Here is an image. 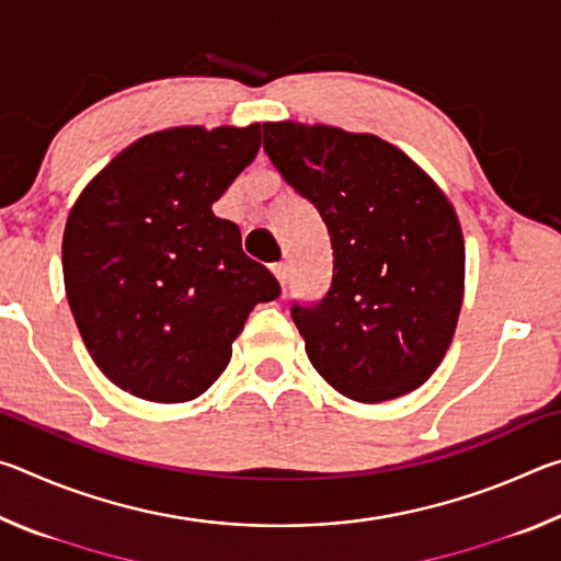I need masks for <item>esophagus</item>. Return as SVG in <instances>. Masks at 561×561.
I'll return each mask as SVG.
<instances>
[{
	"label": "esophagus",
	"mask_w": 561,
	"mask_h": 561,
	"mask_svg": "<svg viewBox=\"0 0 561 561\" xmlns=\"http://www.w3.org/2000/svg\"><path fill=\"white\" fill-rule=\"evenodd\" d=\"M272 272H274V277H277V282L282 284V289L287 287V282H289V267H287V264H284V262L274 264Z\"/></svg>",
	"instance_id": "34e87169"
}]
</instances>
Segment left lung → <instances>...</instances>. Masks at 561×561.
<instances>
[{"mask_svg":"<svg viewBox=\"0 0 561 561\" xmlns=\"http://www.w3.org/2000/svg\"><path fill=\"white\" fill-rule=\"evenodd\" d=\"M264 153L324 220L334 277L291 304L329 386L378 403L415 391L448 351L465 287L462 230L448 197L403 150L368 133L264 123Z\"/></svg>","mask_w":561,"mask_h":561,"instance_id":"8db88e82","label":"left lung"}]
</instances>
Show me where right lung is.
Returning <instances> with one entry per match:
<instances>
[{
  "label": "right lung",
  "instance_id": "1",
  "mask_svg": "<svg viewBox=\"0 0 561 561\" xmlns=\"http://www.w3.org/2000/svg\"><path fill=\"white\" fill-rule=\"evenodd\" d=\"M260 123L168 128L91 180L64 230V284L91 358L123 391L193 401L232 356L250 311L279 282L242 252L213 203L252 163Z\"/></svg>",
  "mask_w": 561,
  "mask_h": 561
}]
</instances>
